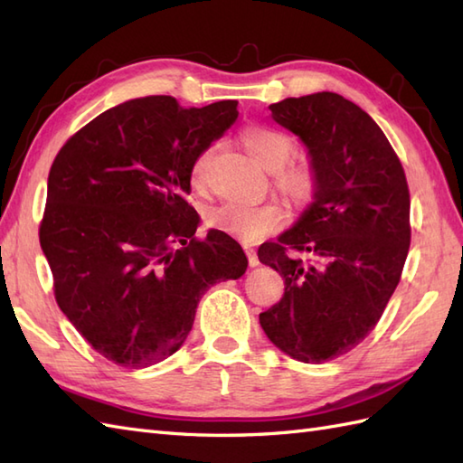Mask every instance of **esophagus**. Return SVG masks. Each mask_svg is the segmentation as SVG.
Returning <instances> with one entry per match:
<instances>
[{"instance_id":"esophagus-1","label":"esophagus","mask_w":463,"mask_h":463,"mask_svg":"<svg viewBox=\"0 0 463 463\" xmlns=\"http://www.w3.org/2000/svg\"><path fill=\"white\" fill-rule=\"evenodd\" d=\"M245 255H248V261H250V265L251 267H258L260 265V258H258V253H255V250L251 248V245H245Z\"/></svg>"}]
</instances>
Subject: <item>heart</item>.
Here are the masks:
<instances>
[{
	"mask_svg": "<svg viewBox=\"0 0 463 463\" xmlns=\"http://www.w3.org/2000/svg\"><path fill=\"white\" fill-rule=\"evenodd\" d=\"M241 145L250 156L265 170L275 172L277 186L293 202L305 203L315 190V176L305 164H287L293 154V140L269 125H250L241 132ZM212 150H203L192 166V184L200 186L208 168ZM210 228L243 241H258L273 233L283 223V210L277 203L223 202L205 215Z\"/></svg>",
	"mask_w": 463,
	"mask_h": 463,
	"instance_id": "1",
	"label": "heart"
}]
</instances>
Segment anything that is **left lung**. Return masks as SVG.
<instances>
[{
  "mask_svg": "<svg viewBox=\"0 0 463 463\" xmlns=\"http://www.w3.org/2000/svg\"><path fill=\"white\" fill-rule=\"evenodd\" d=\"M271 118L307 148L313 202L258 258L285 279L260 315L267 338L301 363L363 343L383 317L410 248V194L396 152L366 112L336 92L275 102ZM287 249L309 252L311 264Z\"/></svg>",
  "mask_w": 463,
  "mask_h": 463,
  "instance_id": "8db88e82",
  "label": "left lung"
}]
</instances>
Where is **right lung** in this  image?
<instances>
[{
	"label": "right lung",
	"mask_w": 463,
	"mask_h": 463,
	"mask_svg": "<svg viewBox=\"0 0 463 463\" xmlns=\"http://www.w3.org/2000/svg\"><path fill=\"white\" fill-rule=\"evenodd\" d=\"M238 118V102L184 109L132 99L59 150L39 241L59 309L109 361L145 368L186 341L202 295L248 269L241 245L186 202L192 166Z\"/></svg>",
	"instance_id": "1"
}]
</instances>
